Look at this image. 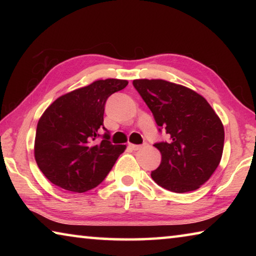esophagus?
Instances as JSON below:
<instances>
[{"label":"esophagus","mask_w":256,"mask_h":256,"mask_svg":"<svg viewBox=\"0 0 256 256\" xmlns=\"http://www.w3.org/2000/svg\"><path fill=\"white\" fill-rule=\"evenodd\" d=\"M128 148H131L132 150H140L142 148V146H140V144H128Z\"/></svg>","instance_id":"obj_1"}]
</instances>
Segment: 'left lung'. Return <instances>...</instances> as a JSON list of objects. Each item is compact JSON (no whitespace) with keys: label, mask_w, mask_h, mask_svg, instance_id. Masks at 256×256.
Listing matches in <instances>:
<instances>
[{"label":"left lung","mask_w":256,"mask_h":256,"mask_svg":"<svg viewBox=\"0 0 256 256\" xmlns=\"http://www.w3.org/2000/svg\"><path fill=\"white\" fill-rule=\"evenodd\" d=\"M133 86L170 136L168 142L154 144L162 162L151 172L152 180L175 193L198 190L222 160L224 130L219 116L206 98L184 86L162 79L133 80Z\"/></svg>","instance_id":"8db88e82"}]
</instances>
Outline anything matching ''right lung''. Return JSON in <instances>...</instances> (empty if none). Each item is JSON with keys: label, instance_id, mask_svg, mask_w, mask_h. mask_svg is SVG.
Returning a JSON list of instances; mask_svg holds the SVG:
<instances>
[{"label": "right lung", "instance_id": "obj_1", "mask_svg": "<svg viewBox=\"0 0 256 256\" xmlns=\"http://www.w3.org/2000/svg\"><path fill=\"white\" fill-rule=\"evenodd\" d=\"M120 79L97 80L58 97L38 120L34 159L46 178L76 193L96 188L105 180L124 144H112L110 133L100 144L94 140L104 128L107 98L124 89Z\"/></svg>", "mask_w": 256, "mask_h": 256}]
</instances>
